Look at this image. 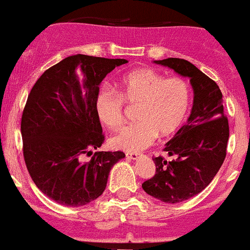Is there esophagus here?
<instances>
[{"mask_svg": "<svg viewBox=\"0 0 250 250\" xmlns=\"http://www.w3.org/2000/svg\"><path fill=\"white\" fill-rule=\"evenodd\" d=\"M125 157H127L128 159H138L139 154L136 153V152H127V153H125Z\"/></svg>", "mask_w": 250, "mask_h": 250, "instance_id": "1", "label": "esophagus"}]
</instances>
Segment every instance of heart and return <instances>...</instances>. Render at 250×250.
I'll list each match as a JSON object with an SVG mask.
<instances>
[{"label": "heart", "mask_w": 250, "mask_h": 250, "mask_svg": "<svg viewBox=\"0 0 250 250\" xmlns=\"http://www.w3.org/2000/svg\"><path fill=\"white\" fill-rule=\"evenodd\" d=\"M190 86L185 79L167 78L151 68L130 70L118 79L116 91L103 87L96 97V114L106 128L116 130L125 122V104L136 106L138 121L110 139L112 147L140 151L153 144L157 135L177 132L188 116Z\"/></svg>", "instance_id": "1"}]
</instances>
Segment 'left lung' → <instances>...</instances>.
<instances>
[{"label":"left lung","mask_w":250,"mask_h":250,"mask_svg":"<svg viewBox=\"0 0 250 250\" xmlns=\"http://www.w3.org/2000/svg\"><path fill=\"white\" fill-rule=\"evenodd\" d=\"M180 75L188 77L194 90V102L187 125H183L164 151L176 159L153 158L156 173L143 183L148 195L167 204H177L204 190L211 183L227 156L229 122L223 107L219 86L182 59L154 61Z\"/></svg>","instance_id":"1"}]
</instances>
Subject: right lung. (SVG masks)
<instances>
[{"label": "right lung", "mask_w": 250, "mask_h": 250, "mask_svg": "<svg viewBox=\"0 0 250 250\" xmlns=\"http://www.w3.org/2000/svg\"><path fill=\"white\" fill-rule=\"evenodd\" d=\"M123 59L73 55L36 81L21 116L22 153L35 185L57 204L78 207L96 200L111 167L125 153L94 152L104 143L96 97L103 79Z\"/></svg>", "instance_id": "add662e5"}]
</instances>
